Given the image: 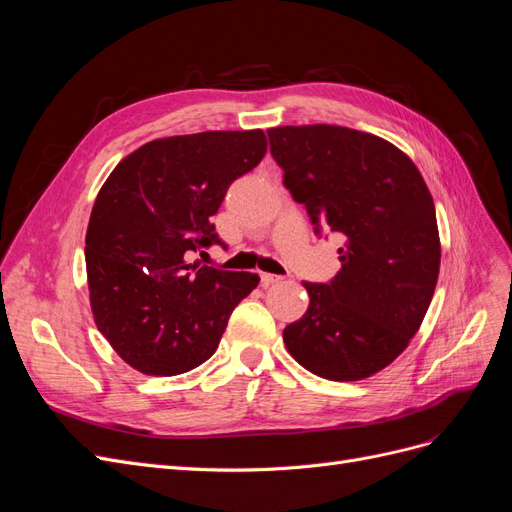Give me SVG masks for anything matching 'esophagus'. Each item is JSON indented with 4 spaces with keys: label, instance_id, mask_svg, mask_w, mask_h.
<instances>
[{
    "label": "esophagus",
    "instance_id": "34e87169",
    "mask_svg": "<svg viewBox=\"0 0 512 512\" xmlns=\"http://www.w3.org/2000/svg\"><path fill=\"white\" fill-rule=\"evenodd\" d=\"M284 280L282 275H273V273H260V282L262 286H271V284H280Z\"/></svg>",
    "mask_w": 512,
    "mask_h": 512
}]
</instances>
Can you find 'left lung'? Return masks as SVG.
<instances>
[{"instance_id":"1","label":"left lung","mask_w":512,"mask_h":512,"mask_svg":"<svg viewBox=\"0 0 512 512\" xmlns=\"http://www.w3.org/2000/svg\"><path fill=\"white\" fill-rule=\"evenodd\" d=\"M284 185L309 220L342 232V269L309 284V307L284 329L292 359L312 374L350 382L404 352L427 314L440 273L436 207L423 175L380 136L342 126L267 130Z\"/></svg>"}]
</instances>
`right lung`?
Listing matches in <instances>:
<instances>
[{"instance_id":"obj_1","label":"right lung","mask_w":512,"mask_h":512,"mask_svg":"<svg viewBox=\"0 0 512 512\" xmlns=\"http://www.w3.org/2000/svg\"><path fill=\"white\" fill-rule=\"evenodd\" d=\"M267 153L262 130L156 138L123 158L98 192L85 237L98 331L147 376L185 374L218 350L260 277L190 262L220 243L211 218L228 185Z\"/></svg>"}]
</instances>
